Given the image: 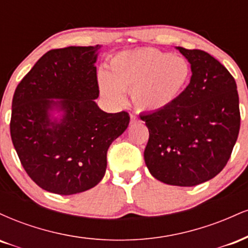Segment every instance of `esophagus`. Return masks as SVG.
<instances>
[{
  "label": "esophagus",
  "instance_id": "obj_1",
  "mask_svg": "<svg viewBox=\"0 0 248 248\" xmlns=\"http://www.w3.org/2000/svg\"><path fill=\"white\" fill-rule=\"evenodd\" d=\"M138 122H140L138 116H135V115L130 116V124H138Z\"/></svg>",
  "mask_w": 248,
  "mask_h": 248
}]
</instances>
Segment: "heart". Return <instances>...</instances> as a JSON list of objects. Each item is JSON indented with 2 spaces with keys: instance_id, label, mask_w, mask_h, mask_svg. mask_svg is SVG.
<instances>
[{
  "instance_id": "1",
  "label": "heart",
  "mask_w": 248,
  "mask_h": 248,
  "mask_svg": "<svg viewBox=\"0 0 248 248\" xmlns=\"http://www.w3.org/2000/svg\"><path fill=\"white\" fill-rule=\"evenodd\" d=\"M191 78L189 62L153 47L124 51L112 59L108 73L98 77L101 94L113 104L130 92L134 106L148 113L169 107Z\"/></svg>"
}]
</instances>
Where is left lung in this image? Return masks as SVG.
I'll use <instances>...</instances> for the list:
<instances>
[{"label":"left lung","mask_w":248,"mask_h":248,"mask_svg":"<svg viewBox=\"0 0 248 248\" xmlns=\"http://www.w3.org/2000/svg\"><path fill=\"white\" fill-rule=\"evenodd\" d=\"M176 49L192 76L169 107L140 115L149 130L144 162L160 182L195 186L217 176L230 160L240 129L239 95L234 78L211 55Z\"/></svg>","instance_id":"1"}]
</instances>
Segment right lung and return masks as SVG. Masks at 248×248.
<instances>
[{
    "instance_id": "right-lung-1",
    "label": "right lung",
    "mask_w": 248,
    "mask_h": 248,
    "mask_svg": "<svg viewBox=\"0 0 248 248\" xmlns=\"http://www.w3.org/2000/svg\"><path fill=\"white\" fill-rule=\"evenodd\" d=\"M100 47L49 51L14 93L13 144L30 178L49 192L67 196L95 186L106 172L108 148L129 124L127 112L106 113L95 102Z\"/></svg>"
}]
</instances>
